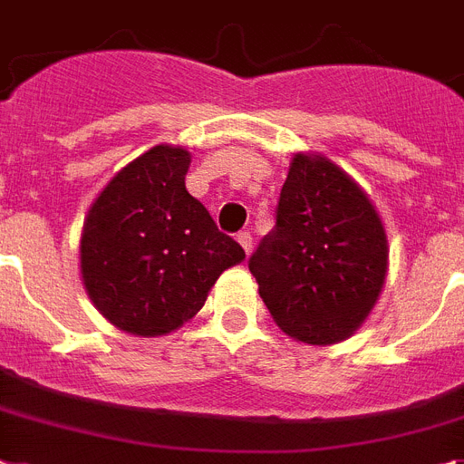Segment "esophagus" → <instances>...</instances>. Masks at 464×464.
Listing matches in <instances>:
<instances>
[{"label": "esophagus", "mask_w": 464, "mask_h": 464, "mask_svg": "<svg viewBox=\"0 0 464 464\" xmlns=\"http://www.w3.org/2000/svg\"><path fill=\"white\" fill-rule=\"evenodd\" d=\"M238 243H240V247H243L245 250V255H250V247H252V236L247 231H243V233H238Z\"/></svg>", "instance_id": "obj_1"}]
</instances>
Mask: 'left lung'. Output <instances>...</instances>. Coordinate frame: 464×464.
Returning a JSON list of instances; mask_svg holds the SVG:
<instances>
[{"instance_id": "8db88e82", "label": "left lung", "mask_w": 464, "mask_h": 464, "mask_svg": "<svg viewBox=\"0 0 464 464\" xmlns=\"http://www.w3.org/2000/svg\"><path fill=\"white\" fill-rule=\"evenodd\" d=\"M259 297L293 341H348L379 303L389 271L383 221L360 183L324 154H293L276 228L250 257Z\"/></svg>"}]
</instances>
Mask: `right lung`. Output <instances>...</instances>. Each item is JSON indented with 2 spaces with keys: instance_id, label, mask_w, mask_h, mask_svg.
I'll return each mask as SVG.
<instances>
[{
  "instance_id": "obj_1",
  "label": "right lung",
  "mask_w": 464,
  "mask_h": 464,
  "mask_svg": "<svg viewBox=\"0 0 464 464\" xmlns=\"http://www.w3.org/2000/svg\"><path fill=\"white\" fill-rule=\"evenodd\" d=\"M190 152L154 145L128 161L90 205L81 276L102 317L130 336H167L198 314L245 252L186 190Z\"/></svg>"
}]
</instances>
